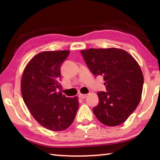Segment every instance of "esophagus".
I'll return each instance as SVG.
<instances>
[{"label":"esophagus","instance_id":"34e87169","mask_svg":"<svg viewBox=\"0 0 160 160\" xmlns=\"http://www.w3.org/2000/svg\"><path fill=\"white\" fill-rule=\"evenodd\" d=\"M78 97H79L80 99H85L86 97H87V94H80L79 95H78Z\"/></svg>","mask_w":160,"mask_h":160}]
</instances>
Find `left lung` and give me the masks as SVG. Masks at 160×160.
<instances>
[{"label":"left lung","instance_id":"obj_1","mask_svg":"<svg viewBox=\"0 0 160 160\" xmlns=\"http://www.w3.org/2000/svg\"><path fill=\"white\" fill-rule=\"evenodd\" d=\"M94 76L104 78L107 92H98L99 104L93 108L104 125L116 126L125 122L140 101L143 75L131 54L116 48H90L80 51Z\"/></svg>","mask_w":160,"mask_h":160}]
</instances>
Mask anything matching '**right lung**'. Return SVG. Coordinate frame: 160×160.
I'll return each instance as SVG.
<instances>
[{"label":"right lung","mask_w":160,"mask_h":160,"mask_svg":"<svg viewBox=\"0 0 160 160\" xmlns=\"http://www.w3.org/2000/svg\"><path fill=\"white\" fill-rule=\"evenodd\" d=\"M69 51H44L27 65L21 82L24 102L35 120L53 131L66 130L73 122L79 107L78 97L63 95L60 90L61 67Z\"/></svg>","instance_id":"add662e5"}]
</instances>
